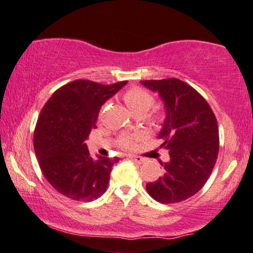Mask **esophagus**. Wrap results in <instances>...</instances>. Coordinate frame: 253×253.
Returning a JSON list of instances; mask_svg holds the SVG:
<instances>
[{
	"label": "esophagus",
	"mask_w": 253,
	"mask_h": 253,
	"mask_svg": "<svg viewBox=\"0 0 253 253\" xmlns=\"http://www.w3.org/2000/svg\"><path fill=\"white\" fill-rule=\"evenodd\" d=\"M128 157H129L132 161L135 162V163H137V164H141V163H143V162H144V158L140 157V156H133V155H129Z\"/></svg>",
	"instance_id": "34e87169"
}]
</instances>
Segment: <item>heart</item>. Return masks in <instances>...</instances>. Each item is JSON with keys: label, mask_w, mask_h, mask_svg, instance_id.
<instances>
[{"label": "heart", "mask_w": 253, "mask_h": 253, "mask_svg": "<svg viewBox=\"0 0 253 253\" xmlns=\"http://www.w3.org/2000/svg\"><path fill=\"white\" fill-rule=\"evenodd\" d=\"M124 100L129 107L133 113L135 112H146L154 105L155 98L150 92L142 87L134 86L127 90L124 95ZM142 134L135 133L129 134V135L120 136L119 140L117 141V144L123 149H133L136 146V143L142 139Z\"/></svg>", "instance_id": "heart-1"}]
</instances>
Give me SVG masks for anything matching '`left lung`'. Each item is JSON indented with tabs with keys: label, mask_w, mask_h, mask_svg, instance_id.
<instances>
[{
	"label": "left lung",
	"mask_w": 253,
	"mask_h": 253,
	"mask_svg": "<svg viewBox=\"0 0 253 253\" xmlns=\"http://www.w3.org/2000/svg\"><path fill=\"white\" fill-rule=\"evenodd\" d=\"M141 83L158 91L167 119L158 137L169 150L170 161L161 166L163 176L147 184L151 198L161 204H176L199 192L217 160L220 137L216 117L194 87L178 79L146 80Z\"/></svg>",
	"instance_id": "left-lung-1"
}]
</instances>
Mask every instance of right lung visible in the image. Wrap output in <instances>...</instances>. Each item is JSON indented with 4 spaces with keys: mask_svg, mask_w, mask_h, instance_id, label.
I'll use <instances>...</instances> for the list:
<instances>
[{
    "mask_svg": "<svg viewBox=\"0 0 253 253\" xmlns=\"http://www.w3.org/2000/svg\"><path fill=\"white\" fill-rule=\"evenodd\" d=\"M126 83L73 81L59 87L39 114L33 135L39 167L47 181L69 199L87 203L106 191L119 158L93 160L84 141L96 128L103 104Z\"/></svg>",
    "mask_w": 253,
    "mask_h": 253,
    "instance_id": "1",
    "label": "right lung"
}]
</instances>
